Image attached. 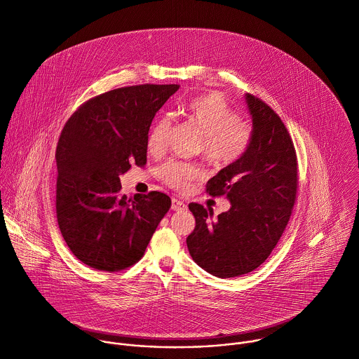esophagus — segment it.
Segmentation results:
<instances>
[{"mask_svg": "<svg viewBox=\"0 0 359 359\" xmlns=\"http://www.w3.org/2000/svg\"><path fill=\"white\" fill-rule=\"evenodd\" d=\"M186 208H187V205L182 200H179V198H173L172 200V210L173 211H183Z\"/></svg>", "mask_w": 359, "mask_h": 359, "instance_id": "34e87169", "label": "esophagus"}]
</instances>
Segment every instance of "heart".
I'll return each mask as SVG.
<instances>
[{
    "mask_svg": "<svg viewBox=\"0 0 359 359\" xmlns=\"http://www.w3.org/2000/svg\"><path fill=\"white\" fill-rule=\"evenodd\" d=\"M186 120L201 133L200 151L205 159L217 168L233 165L248 152L253 131L250 126L239 120L238 113L215 93L191 99L182 110ZM173 118L159 116L147 135V149L154 156L166 151ZM204 177L201 166L190 162L169 161L159 169V179L170 189L187 191L194 182Z\"/></svg>",
    "mask_w": 359,
    "mask_h": 359,
    "instance_id": "heart-1",
    "label": "heart"
}]
</instances>
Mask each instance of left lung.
Returning <instances> with one entry per match:
<instances>
[{
    "instance_id": "obj_1",
    "label": "left lung",
    "mask_w": 359,
    "mask_h": 359,
    "mask_svg": "<svg viewBox=\"0 0 359 359\" xmlns=\"http://www.w3.org/2000/svg\"><path fill=\"white\" fill-rule=\"evenodd\" d=\"M253 138L248 152L208 180L212 197L226 196L232 207L212 219V211L189 204L196 228L187 236L193 260L210 274L232 278L262 266L291 218L298 190V161L281 117L248 93Z\"/></svg>"
}]
</instances>
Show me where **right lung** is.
Masks as SVG:
<instances>
[{
  "label": "right lung",
  "instance_id": "obj_1",
  "mask_svg": "<svg viewBox=\"0 0 359 359\" xmlns=\"http://www.w3.org/2000/svg\"><path fill=\"white\" fill-rule=\"evenodd\" d=\"M180 85L117 88L82 103L55 148V212L61 235L83 264L109 273L134 266L170 208L161 191L121 194L120 175L147 165L156 111Z\"/></svg>",
  "mask_w": 359,
  "mask_h": 359
}]
</instances>
